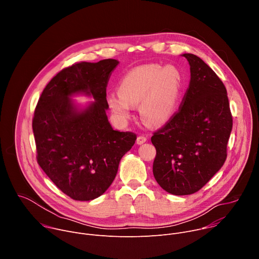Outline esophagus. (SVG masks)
<instances>
[{"label":"esophagus","instance_id":"1","mask_svg":"<svg viewBox=\"0 0 259 259\" xmlns=\"http://www.w3.org/2000/svg\"><path fill=\"white\" fill-rule=\"evenodd\" d=\"M146 140H147L146 136H144V135H139V136L137 137V139H136V143H137V144H142V143H144Z\"/></svg>","mask_w":259,"mask_h":259}]
</instances>
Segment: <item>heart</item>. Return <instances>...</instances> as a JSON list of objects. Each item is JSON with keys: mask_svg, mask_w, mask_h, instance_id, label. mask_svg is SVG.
<instances>
[{"mask_svg": "<svg viewBox=\"0 0 259 259\" xmlns=\"http://www.w3.org/2000/svg\"><path fill=\"white\" fill-rule=\"evenodd\" d=\"M181 88L182 76L177 67L142 65L126 73L119 93L108 94L107 103L122 120L129 119L132 105L140 104L142 119L152 126H161L176 112Z\"/></svg>", "mask_w": 259, "mask_h": 259, "instance_id": "obj_1", "label": "heart"}]
</instances>
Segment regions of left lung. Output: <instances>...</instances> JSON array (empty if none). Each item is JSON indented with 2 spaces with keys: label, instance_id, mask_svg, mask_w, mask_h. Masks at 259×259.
Instances as JSON below:
<instances>
[{
  "label": "left lung",
  "instance_id": "1",
  "mask_svg": "<svg viewBox=\"0 0 259 259\" xmlns=\"http://www.w3.org/2000/svg\"><path fill=\"white\" fill-rule=\"evenodd\" d=\"M182 56L191 67L189 88L178 112L152 136L157 150L154 176L175 196L200 191L223 167L233 128L224 83L197 55Z\"/></svg>",
  "mask_w": 259,
  "mask_h": 259
}]
</instances>
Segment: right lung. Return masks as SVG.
I'll use <instances>...</instances> for the list:
<instances>
[{"instance_id":"add662e5","label":"right lung","mask_w":259,"mask_h":259,"mask_svg":"<svg viewBox=\"0 0 259 259\" xmlns=\"http://www.w3.org/2000/svg\"><path fill=\"white\" fill-rule=\"evenodd\" d=\"M116 59L78 62L60 70L43 90L32 118L36 161L55 186L76 201L101 196L114 181L122 157L136 134L110 126L106 87ZM92 96L80 110L73 94Z\"/></svg>"}]
</instances>
